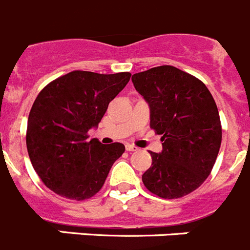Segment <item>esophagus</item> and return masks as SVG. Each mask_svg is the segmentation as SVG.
<instances>
[{
  "mask_svg": "<svg viewBox=\"0 0 250 250\" xmlns=\"http://www.w3.org/2000/svg\"><path fill=\"white\" fill-rule=\"evenodd\" d=\"M126 150L127 151H138L139 150V147L138 146H135V145H131V144H126Z\"/></svg>",
  "mask_w": 250,
  "mask_h": 250,
  "instance_id": "34e87169",
  "label": "esophagus"
}]
</instances>
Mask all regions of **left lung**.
<instances>
[{"mask_svg":"<svg viewBox=\"0 0 250 250\" xmlns=\"http://www.w3.org/2000/svg\"><path fill=\"white\" fill-rule=\"evenodd\" d=\"M131 80L149 104L150 127L163 135V150L150 151L152 163L143 183L164 199L190 194L209 176L222 144L210 91L199 79L169 65L134 74Z\"/></svg>","mask_w":250,"mask_h":250,"instance_id":"8db88e82","label":"left lung"}]
</instances>
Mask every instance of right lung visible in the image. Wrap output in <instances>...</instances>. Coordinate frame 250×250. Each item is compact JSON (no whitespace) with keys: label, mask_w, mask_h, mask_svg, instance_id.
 <instances>
[{"label":"right lung","mask_w":250,"mask_h":250,"mask_svg":"<svg viewBox=\"0 0 250 250\" xmlns=\"http://www.w3.org/2000/svg\"><path fill=\"white\" fill-rule=\"evenodd\" d=\"M130 76L76 70L51 81L37 95L28 115L26 145L35 171L54 193L85 200L103 188L125 146L89 141L87 132L98 127Z\"/></svg>","instance_id":"right-lung-1"}]
</instances>
